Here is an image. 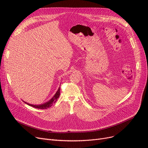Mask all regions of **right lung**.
<instances>
[{"label":"right lung","instance_id":"add662e5","mask_svg":"<svg viewBox=\"0 0 148 148\" xmlns=\"http://www.w3.org/2000/svg\"><path fill=\"white\" fill-rule=\"evenodd\" d=\"M59 95H60V87L59 88L58 90L56 92V94H54V95L49 101H48L47 102L44 103L43 104H38V105H36V104L34 105V104H30L29 103H27L24 101H24L27 105H29L30 106H32V107H33L34 108H40V109H45V108H47L50 107L54 103H55V102L57 101L58 98L59 97Z\"/></svg>","mask_w":148,"mask_h":148}]
</instances>
